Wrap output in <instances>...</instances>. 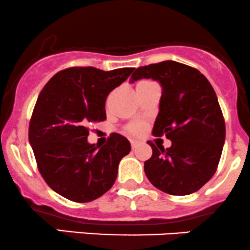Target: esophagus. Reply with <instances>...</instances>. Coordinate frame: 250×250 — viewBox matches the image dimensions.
<instances>
[{
    "label": "esophagus",
    "mask_w": 250,
    "mask_h": 250,
    "mask_svg": "<svg viewBox=\"0 0 250 250\" xmlns=\"http://www.w3.org/2000/svg\"><path fill=\"white\" fill-rule=\"evenodd\" d=\"M130 143H131V148H132V149H135V148L137 147L138 143H140V142H138V141H136V140H131Z\"/></svg>",
    "instance_id": "34e87169"
}]
</instances>
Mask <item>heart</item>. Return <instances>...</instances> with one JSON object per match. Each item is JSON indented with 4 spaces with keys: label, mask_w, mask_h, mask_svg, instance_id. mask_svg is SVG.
<instances>
[{
    "label": "heart",
    "mask_w": 250,
    "mask_h": 250,
    "mask_svg": "<svg viewBox=\"0 0 250 250\" xmlns=\"http://www.w3.org/2000/svg\"><path fill=\"white\" fill-rule=\"evenodd\" d=\"M152 83V81L149 80L138 81L137 85H136V90H138V88L143 87V86L148 85V83ZM146 128H147V125H146V123H142V122H133L126 126V131H127L130 135H133V136H141L143 132H145Z\"/></svg>",
    "instance_id": "heart-1"
}]
</instances>
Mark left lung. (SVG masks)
<instances>
[{
	"label": "left lung",
	"instance_id": "8db88e82",
	"mask_svg": "<svg viewBox=\"0 0 250 250\" xmlns=\"http://www.w3.org/2000/svg\"><path fill=\"white\" fill-rule=\"evenodd\" d=\"M159 81L163 93L153 135L171 147H152L145 172L154 187L172 196L197 192L215 174L225 142V120L216 93L199 70L174 61L141 66L131 75Z\"/></svg>",
	"mask_w": 250,
	"mask_h": 250
}]
</instances>
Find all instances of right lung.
Wrapping results in <instances>:
<instances>
[{
    "label": "right lung",
    "mask_w": 250,
    "mask_h": 250,
    "mask_svg": "<svg viewBox=\"0 0 250 250\" xmlns=\"http://www.w3.org/2000/svg\"><path fill=\"white\" fill-rule=\"evenodd\" d=\"M132 70L73 66L58 71L39 95L29 142L41 176L64 198L86 203L114 185L120 160L131 150L130 142L112 133L107 145L97 149L87 142L88 126L105 120L107 96Z\"/></svg>",
    "instance_id": "add662e5"
}]
</instances>
